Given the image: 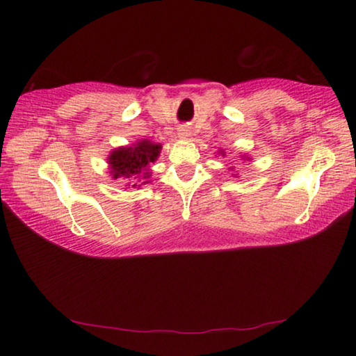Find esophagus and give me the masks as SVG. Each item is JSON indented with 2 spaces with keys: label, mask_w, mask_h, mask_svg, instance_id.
Instances as JSON below:
<instances>
[{
  "label": "esophagus",
  "mask_w": 356,
  "mask_h": 356,
  "mask_svg": "<svg viewBox=\"0 0 356 356\" xmlns=\"http://www.w3.org/2000/svg\"><path fill=\"white\" fill-rule=\"evenodd\" d=\"M189 136H191V131H189L188 128H179V129H178V138L188 139Z\"/></svg>",
  "instance_id": "34e87169"
}]
</instances>
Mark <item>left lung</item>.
Instances as JSON below:
<instances>
[{
  "label": "left lung",
  "mask_w": 356,
  "mask_h": 356,
  "mask_svg": "<svg viewBox=\"0 0 356 356\" xmlns=\"http://www.w3.org/2000/svg\"><path fill=\"white\" fill-rule=\"evenodd\" d=\"M222 155H223V154H222Z\"/></svg>",
  "instance_id": "1"
}]
</instances>
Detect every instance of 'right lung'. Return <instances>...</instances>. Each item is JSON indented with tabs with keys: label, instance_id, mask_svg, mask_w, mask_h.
<instances>
[{
	"label": "right lung",
	"instance_id": "right-lung-1",
	"mask_svg": "<svg viewBox=\"0 0 356 356\" xmlns=\"http://www.w3.org/2000/svg\"><path fill=\"white\" fill-rule=\"evenodd\" d=\"M162 150V145L149 139L138 140L134 145L118 147L108 155L110 175L116 178L138 179L140 184L149 183V165L154 163ZM134 183L133 188L140 186Z\"/></svg>",
	"mask_w": 356,
	"mask_h": 356
}]
</instances>
